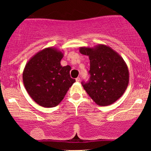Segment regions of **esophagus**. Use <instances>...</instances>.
Segmentation results:
<instances>
[{"label":"esophagus","instance_id":"obj_1","mask_svg":"<svg viewBox=\"0 0 151 151\" xmlns=\"http://www.w3.org/2000/svg\"><path fill=\"white\" fill-rule=\"evenodd\" d=\"M76 81H77V82H79V81H80V78L77 77V79H76Z\"/></svg>","mask_w":151,"mask_h":151}]
</instances>
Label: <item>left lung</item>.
Masks as SVG:
<instances>
[{
  "mask_svg": "<svg viewBox=\"0 0 151 151\" xmlns=\"http://www.w3.org/2000/svg\"><path fill=\"white\" fill-rule=\"evenodd\" d=\"M79 52L90 60L89 82L83 88L99 106H109L124 94L129 82L128 66L122 57L108 45L80 47Z\"/></svg>",
  "mask_w": 151,
  "mask_h": 151,
  "instance_id": "1",
  "label": "left lung"
}]
</instances>
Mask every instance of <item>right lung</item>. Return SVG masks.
Returning a JSON list of instances; mask_svg holds the SVG:
<instances>
[{
    "label": "right lung",
    "mask_w": 151,
    "mask_h": 151,
    "mask_svg": "<svg viewBox=\"0 0 151 151\" xmlns=\"http://www.w3.org/2000/svg\"><path fill=\"white\" fill-rule=\"evenodd\" d=\"M64 53L50 47L39 51L26 63L22 72L24 86L31 98L45 108L58 106L75 82L70 65L60 64Z\"/></svg>",
    "instance_id": "1"
}]
</instances>
